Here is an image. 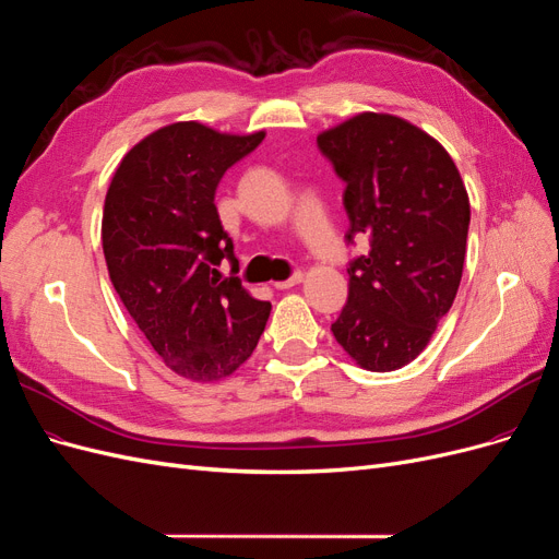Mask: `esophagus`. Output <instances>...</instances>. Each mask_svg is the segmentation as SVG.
I'll list each match as a JSON object with an SVG mask.
<instances>
[{
  "mask_svg": "<svg viewBox=\"0 0 559 559\" xmlns=\"http://www.w3.org/2000/svg\"><path fill=\"white\" fill-rule=\"evenodd\" d=\"M301 281H304V274H301V272H295L290 278L276 281L274 287H276V290H287V287H293V285H297V283H301Z\"/></svg>",
  "mask_w": 559,
  "mask_h": 559,
  "instance_id": "obj_1",
  "label": "esophagus"
}]
</instances>
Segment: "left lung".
<instances>
[{"mask_svg": "<svg viewBox=\"0 0 559 559\" xmlns=\"http://www.w3.org/2000/svg\"><path fill=\"white\" fill-rule=\"evenodd\" d=\"M318 148L346 183V239L367 234L371 246L348 266L332 334L362 369H402L457 295L469 194L441 143L397 116L357 114L318 134Z\"/></svg>", "mask_w": 559, "mask_h": 559, "instance_id": "obj_1", "label": "left lung"}]
</instances>
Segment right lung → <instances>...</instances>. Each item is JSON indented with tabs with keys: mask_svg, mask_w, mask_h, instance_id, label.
I'll use <instances>...</instances> for the list:
<instances>
[{
	"mask_svg": "<svg viewBox=\"0 0 559 559\" xmlns=\"http://www.w3.org/2000/svg\"><path fill=\"white\" fill-rule=\"evenodd\" d=\"M262 139L194 120L167 124L120 159L104 200L102 246L116 293L162 362L194 383L237 371L272 311L215 269L234 260L215 188Z\"/></svg>",
	"mask_w": 559,
	"mask_h": 559,
	"instance_id": "add662e5",
	"label": "right lung"
}]
</instances>
